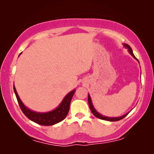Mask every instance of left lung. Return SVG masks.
Returning <instances> with one entry per match:
<instances>
[{"label":"left lung","instance_id":"obj_1","mask_svg":"<svg viewBox=\"0 0 154 154\" xmlns=\"http://www.w3.org/2000/svg\"><path fill=\"white\" fill-rule=\"evenodd\" d=\"M125 46L126 47V48H128L129 52L130 53V54H131L132 56H133L134 58H135V56H134L133 53H132V48H130V45H128V44H125ZM135 59H136V58H135ZM88 103H89L90 109H91V111H92V113H93V115H94L95 116H96V117L98 118V119H100L106 120V121H110V122H116V121H119V120H120V119H122L123 118H125V116H126L128 114H125V115L122 116H120V117H114V118H112V117H106V116H102L101 114H100L99 113H98L96 111H95V109H94V107H93V104H92L91 97H90L89 95H88Z\"/></svg>","mask_w":154,"mask_h":154}]
</instances>
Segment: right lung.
Returning <instances> with one entry per match:
<instances>
[{
  "instance_id": "right-lung-1",
  "label": "right lung",
  "mask_w": 154,
  "mask_h": 154,
  "mask_svg": "<svg viewBox=\"0 0 154 154\" xmlns=\"http://www.w3.org/2000/svg\"><path fill=\"white\" fill-rule=\"evenodd\" d=\"M14 91L16 97H17V101H18L21 110L24 113V115L34 122L40 125H44V126L54 125L65 119L68 114L69 110L70 103H71L72 98L75 92V90H74L69 93H68L63 98L59 106L55 110L47 113H37L29 110L22 103L14 87Z\"/></svg>"
}]
</instances>
